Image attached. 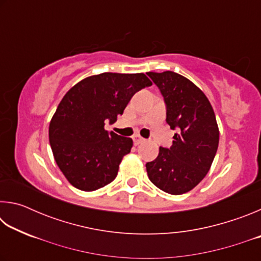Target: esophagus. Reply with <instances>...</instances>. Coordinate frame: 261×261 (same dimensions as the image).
Masks as SVG:
<instances>
[{
  "label": "esophagus",
  "instance_id": "obj_1",
  "mask_svg": "<svg viewBox=\"0 0 261 261\" xmlns=\"http://www.w3.org/2000/svg\"><path fill=\"white\" fill-rule=\"evenodd\" d=\"M145 141V139L143 138V137H140L139 135H135L134 136V143L136 144V145H139V144H141V143H144Z\"/></svg>",
  "mask_w": 261,
  "mask_h": 261
}]
</instances>
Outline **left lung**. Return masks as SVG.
Returning a JSON list of instances; mask_svg holds the SVG:
<instances>
[{
    "label": "left lung",
    "instance_id": "8db88e82",
    "mask_svg": "<svg viewBox=\"0 0 261 261\" xmlns=\"http://www.w3.org/2000/svg\"><path fill=\"white\" fill-rule=\"evenodd\" d=\"M166 105V122L177 130L169 148L160 147L146 163L151 182L162 191L183 194L208 173L219 146V127L208 99L192 82L173 71L147 72Z\"/></svg>",
    "mask_w": 261,
    "mask_h": 261
}]
</instances>
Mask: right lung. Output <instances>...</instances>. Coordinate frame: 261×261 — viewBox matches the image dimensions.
<instances>
[{
	"label": "right lung",
	"mask_w": 261,
	"mask_h": 261,
	"mask_svg": "<svg viewBox=\"0 0 261 261\" xmlns=\"http://www.w3.org/2000/svg\"><path fill=\"white\" fill-rule=\"evenodd\" d=\"M151 85L144 73L105 72L83 79L63 96L50 121L49 143L74 188L94 191L116 178L132 139L106 131L105 122H116L136 92Z\"/></svg>",
	"instance_id": "1"
}]
</instances>
